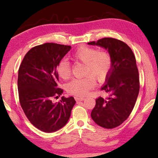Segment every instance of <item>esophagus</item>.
Returning a JSON list of instances; mask_svg holds the SVG:
<instances>
[{
  "mask_svg": "<svg viewBox=\"0 0 158 158\" xmlns=\"http://www.w3.org/2000/svg\"><path fill=\"white\" fill-rule=\"evenodd\" d=\"M75 99L76 101H83L85 98L84 97H75Z\"/></svg>",
  "mask_w": 158,
  "mask_h": 158,
  "instance_id": "esophagus-1",
  "label": "esophagus"
}]
</instances>
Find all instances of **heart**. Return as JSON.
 I'll list each match as a JSON object with an SVG mask.
<instances>
[{"label":"heart","mask_w":158,"mask_h":158,"mask_svg":"<svg viewBox=\"0 0 158 158\" xmlns=\"http://www.w3.org/2000/svg\"><path fill=\"white\" fill-rule=\"evenodd\" d=\"M75 61L85 64L83 78L73 79L66 85L70 94L84 96L94 87V77L98 81H103L106 78L111 68V57L107 52L98 50L94 47L83 46L77 48L72 55ZM57 73L60 78L68 80L71 75L70 67L66 60H62L57 65Z\"/></svg>","instance_id":"obj_1"}]
</instances>
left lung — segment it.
<instances>
[{
    "instance_id": "obj_1",
    "label": "left lung",
    "mask_w": 158,
    "mask_h": 158,
    "mask_svg": "<svg viewBox=\"0 0 158 158\" xmlns=\"http://www.w3.org/2000/svg\"><path fill=\"white\" fill-rule=\"evenodd\" d=\"M88 44L107 49L112 61L106 83L101 89L109 96L96 99L91 117L103 128H115L130 115L139 94V72L135 55L126 43L116 39L103 38Z\"/></svg>"
}]
</instances>
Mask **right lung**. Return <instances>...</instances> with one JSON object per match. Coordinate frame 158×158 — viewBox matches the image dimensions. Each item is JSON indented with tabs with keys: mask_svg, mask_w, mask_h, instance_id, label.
I'll list each match as a JSON object with an SVG mask.
<instances>
[{
	"mask_svg": "<svg viewBox=\"0 0 158 158\" xmlns=\"http://www.w3.org/2000/svg\"><path fill=\"white\" fill-rule=\"evenodd\" d=\"M70 46L45 43L31 48L23 57L19 69V102L26 116L36 128L54 132L67 124L75 102L73 97L62 96L57 88V65L70 51Z\"/></svg>",
	"mask_w": 158,
	"mask_h": 158,
	"instance_id": "right-lung-1",
	"label": "right lung"
}]
</instances>
